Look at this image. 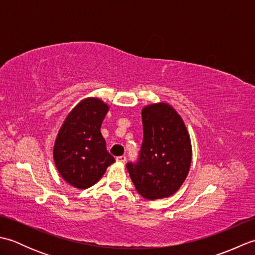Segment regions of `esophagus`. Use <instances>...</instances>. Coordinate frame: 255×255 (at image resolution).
<instances>
[{
  "label": "esophagus",
  "mask_w": 255,
  "mask_h": 255,
  "mask_svg": "<svg viewBox=\"0 0 255 255\" xmlns=\"http://www.w3.org/2000/svg\"><path fill=\"white\" fill-rule=\"evenodd\" d=\"M126 160H127L126 155H121V156H117V158H116V161L119 162V163H125V162H126Z\"/></svg>",
  "instance_id": "obj_1"
}]
</instances>
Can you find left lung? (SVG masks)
Returning <instances> with one entry per match:
<instances>
[{"label": "left lung", "instance_id": "left-lung-1", "mask_svg": "<svg viewBox=\"0 0 255 255\" xmlns=\"http://www.w3.org/2000/svg\"><path fill=\"white\" fill-rule=\"evenodd\" d=\"M142 126L138 160L126 165L129 175L144 198L169 197L181 187L191 166L192 147L186 127L165 103L143 108Z\"/></svg>", "mask_w": 255, "mask_h": 255}]
</instances>
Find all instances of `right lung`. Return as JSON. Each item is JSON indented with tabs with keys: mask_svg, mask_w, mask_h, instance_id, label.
I'll use <instances>...</instances> for the list:
<instances>
[{
	"mask_svg": "<svg viewBox=\"0 0 255 255\" xmlns=\"http://www.w3.org/2000/svg\"><path fill=\"white\" fill-rule=\"evenodd\" d=\"M107 111L99 99H86L73 108L59 130L53 158L63 180L74 187L94 185L115 162L101 133Z\"/></svg>",
	"mask_w": 255,
	"mask_h": 255,
	"instance_id": "right-lung-1",
	"label": "right lung"
}]
</instances>
